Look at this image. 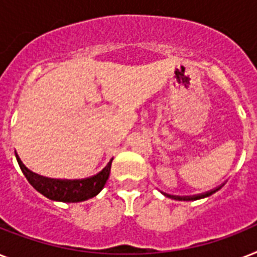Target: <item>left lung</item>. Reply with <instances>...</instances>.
Returning <instances> with one entry per match:
<instances>
[{"mask_svg": "<svg viewBox=\"0 0 257 257\" xmlns=\"http://www.w3.org/2000/svg\"><path fill=\"white\" fill-rule=\"evenodd\" d=\"M220 187L215 188V189H212V191L209 192H205V193H201V195H195V196H184V197H181V196H172V195H168L169 197H172V199L175 200H184V201H191V200H199V199H204V197H208V196H211L212 193H215L216 191H219Z\"/></svg>", "mask_w": 257, "mask_h": 257, "instance_id": "1", "label": "left lung"}]
</instances>
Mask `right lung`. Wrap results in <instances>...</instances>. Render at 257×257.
<instances>
[{
    "label": "right lung",
    "instance_id": "obj_1",
    "mask_svg": "<svg viewBox=\"0 0 257 257\" xmlns=\"http://www.w3.org/2000/svg\"><path fill=\"white\" fill-rule=\"evenodd\" d=\"M16 159H17L22 173L25 175L26 180L36 191L53 201H62V203H80V201H85V200L92 199L98 195L108 180L109 173H110V165H112V160H110L102 171L92 177H88V179L58 180L44 177V176L29 171L22 164L21 159L18 157L17 153H16Z\"/></svg>",
    "mask_w": 257,
    "mask_h": 257
}]
</instances>
